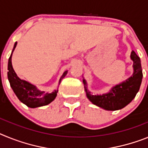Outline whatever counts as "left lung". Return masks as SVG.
I'll return each mask as SVG.
<instances>
[{
	"label": "left lung",
	"instance_id": "1",
	"mask_svg": "<svg viewBox=\"0 0 148 148\" xmlns=\"http://www.w3.org/2000/svg\"><path fill=\"white\" fill-rule=\"evenodd\" d=\"M131 60L133 61V74L130 77L119 85L113 86L110 92L101 95H93L87 88V83L83 79L86 96L93 104L103 110L115 111L125 107L138 93L142 80V69L141 60L135 51H132Z\"/></svg>",
	"mask_w": 148,
	"mask_h": 148
}]
</instances>
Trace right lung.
Segmentation results:
<instances>
[{
	"mask_svg": "<svg viewBox=\"0 0 148 148\" xmlns=\"http://www.w3.org/2000/svg\"><path fill=\"white\" fill-rule=\"evenodd\" d=\"M17 45V42L14 45L12 53L10 55L8 62V79L10 81V86L13 90L14 93L17 96L21 102L30 108H36L39 106H46L52 102L56 97L58 90H54L51 93H46L45 92L38 90L34 85L28 82L21 79L15 72L12 65V53ZM68 71H65L60 79L59 84L61 80L65 77Z\"/></svg>",
	"mask_w": 148,
	"mask_h": 148,
	"instance_id": "obj_1",
	"label": "right lung"
}]
</instances>
